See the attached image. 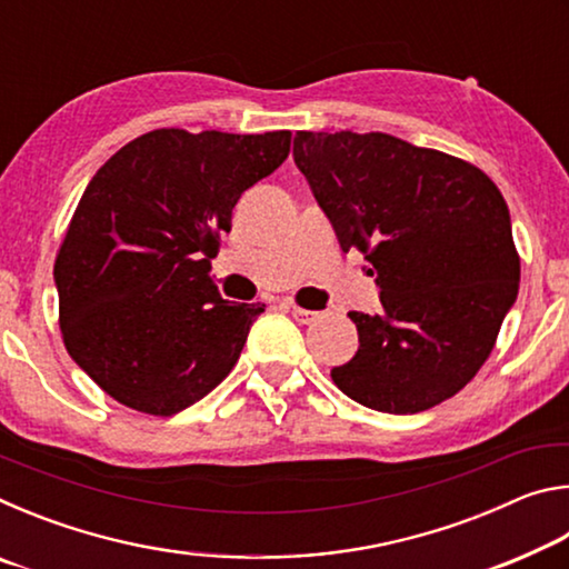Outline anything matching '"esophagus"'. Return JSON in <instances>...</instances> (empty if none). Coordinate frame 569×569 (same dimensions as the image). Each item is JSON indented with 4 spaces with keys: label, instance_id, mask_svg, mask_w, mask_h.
Instances as JSON below:
<instances>
[{
    "label": "esophagus",
    "instance_id": "esophagus-1",
    "mask_svg": "<svg viewBox=\"0 0 569 569\" xmlns=\"http://www.w3.org/2000/svg\"><path fill=\"white\" fill-rule=\"evenodd\" d=\"M291 316L298 323H313L316 319H319V313L308 311V308H301V306H291Z\"/></svg>",
    "mask_w": 569,
    "mask_h": 569
}]
</instances>
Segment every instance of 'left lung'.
Returning <instances> with one entry per match:
<instances>
[{
	"mask_svg": "<svg viewBox=\"0 0 569 569\" xmlns=\"http://www.w3.org/2000/svg\"><path fill=\"white\" fill-rule=\"evenodd\" d=\"M293 160L336 238L377 273L381 311L349 319L359 351L331 379L387 413H417L475 379L519 291L502 192L447 152L387 132H296Z\"/></svg>",
	"mask_w": 569,
	"mask_h": 569,
	"instance_id": "8db88e82",
	"label": "left lung"
}]
</instances>
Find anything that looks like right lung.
<instances>
[{
	"instance_id": "add662e5",
	"label": "right lung",
	"mask_w": 569,
	"mask_h": 569,
	"mask_svg": "<svg viewBox=\"0 0 569 569\" xmlns=\"http://www.w3.org/2000/svg\"><path fill=\"white\" fill-rule=\"evenodd\" d=\"M291 132L152 130L84 188L54 261L67 353L114 401L172 417L213 391L261 303H230L210 258L240 196L281 166Z\"/></svg>"
}]
</instances>
